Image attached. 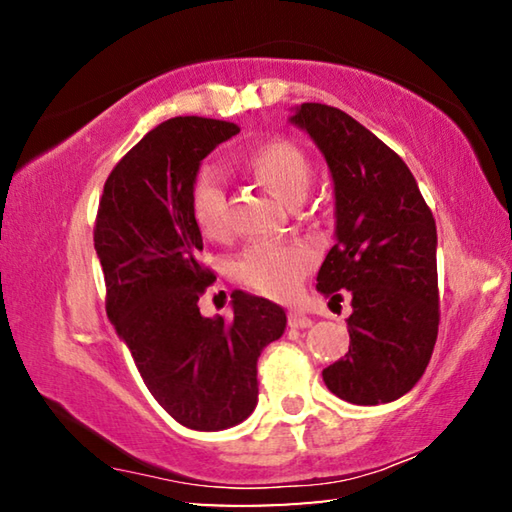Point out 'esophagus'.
I'll list each match as a JSON object with an SVG mask.
<instances>
[{
	"instance_id": "esophagus-1",
	"label": "esophagus",
	"mask_w": 512,
	"mask_h": 512,
	"mask_svg": "<svg viewBox=\"0 0 512 512\" xmlns=\"http://www.w3.org/2000/svg\"><path fill=\"white\" fill-rule=\"evenodd\" d=\"M289 325H291L293 329H307V327L314 325V320H311V316L307 314V311L291 309V311H289Z\"/></svg>"
}]
</instances>
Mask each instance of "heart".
<instances>
[{
	"label": "heart",
	"mask_w": 512,
	"mask_h": 512,
	"mask_svg": "<svg viewBox=\"0 0 512 512\" xmlns=\"http://www.w3.org/2000/svg\"><path fill=\"white\" fill-rule=\"evenodd\" d=\"M246 171L282 203L298 205L309 194L311 164L300 146L289 140H268L255 146L244 160ZM194 219L205 237L221 239L228 232L225 194L219 178L203 171L194 187ZM314 250L302 244H273L248 248L235 262V275L262 296L284 300L298 291L302 277L314 266Z\"/></svg>",
	"instance_id": "heart-1"
}]
</instances>
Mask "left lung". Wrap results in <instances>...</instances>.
Returning a JSON list of instances; mask_svg holds the SVG:
<instances>
[{
	"label": "left lung",
	"mask_w": 512,
	"mask_h": 512,
	"mask_svg": "<svg viewBox=\"0 0 512 512\" xmlns=\"http://www.w3.org/2000/svg\"><path fill=\"white\" fill-rule=\"evenodd\" d=\"M318 146L334 183V239L316 277L332 300L350 291V350L323 370L336 397L393 402L418 384L438 336L436 221L413 173L357 119L325 103L289 117Z\"/></svg>",
	"instance_id": "8db88e82"
}]
</instances>
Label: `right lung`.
Returning <instances> with one entry per match:
<instances>
[{"mask_svg":"<svg viewBox=\"0 0 512 512\" xmlns=\"http://www.w3.org/2000/svg\"><path fill=\"white\" fill-rule=\"evenodd\" d=\"M239 133L230 121L173 117L137 142L103 185L94 248L106 309L146 388L183 427L221 431L257 406V359L284 334L280 305L232 293V316L207 318L194 185L203 158Z\"/></svg>","mask_w":512,"mask_h":512,"instance_id":"right-lung-1","label":"right lung"}]
</instances>
